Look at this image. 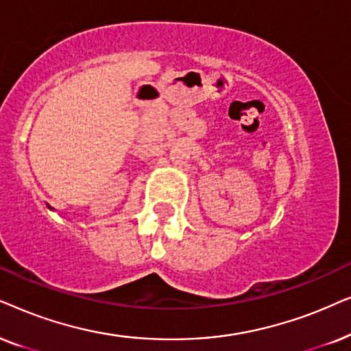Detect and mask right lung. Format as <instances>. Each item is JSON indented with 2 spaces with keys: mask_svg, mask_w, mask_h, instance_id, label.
I'll return each mask as SVG.
<instances>
[{
  "mask_svg": "<svg viewBox=\"0 0 351 351\" xmlns=\"http://www.w3.org/2000/svg\"><path fill=\"white\" fill-rule=\"evenodd\" d=\"M48 207H49V205H48ZM49 208H51V207H49Z\"/></svg>",
  "mask_w": 351,
  "mask_h": 351,
  "instance_id": "right-lung-1",
  "label": "right lung"
}]
</instances>
